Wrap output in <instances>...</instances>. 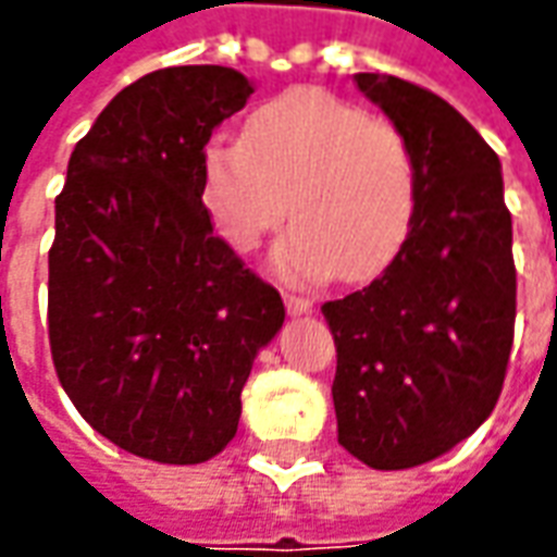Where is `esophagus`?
Instances as JSON below:
<instances>
[{
    "label": "esophagus",
    "mask_w": 557,
    "mask_h": 557,
    "mask_svg": "<svg viewBox=\"0 0 557 557\" xmlns=\"http://www.w3.org/2000/svg\"><path fill=\"white\" fill-rule=\"evenodd\" d=\"M283 301H286V310H289L292 315H301L313 310V301H310V298H301V295H289V292H286Z\"/></svg>",
    "instance_id": "1"
}]
</instances>
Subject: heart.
I'll return each instance as SVG.
<instances>
[{
	"label": "heart",
	"instance_id": "1",
	"mask_svg": "<svg viewBox=\"0 0 557 557\" xmlns=\"http://www.w3.org/2000/svg\"><path fill=\"white\" fill-rule=\"evenodd\" d=\"M414 163L397 127L319 89L262 103L244 143L202 151V206L247 253L289 211L274 265L292 280L367 277L394 256L414 214Z\"/></svg>",
	"mask_w": 557,
	"mask_h": 557
}]
</instances>
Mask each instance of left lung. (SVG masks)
Returning <instances> with one entry per match:
<instances>
[{
	"label": "left lung",
	"mask_w": 557,
	"mask_h": 557,
	"mask_svg": "<svg viewBox=\"0 0 557 557\" xmlns=\"http://www.w3.org/2000/svg\"><path fill=\"white\" fill-rule=\"evenodd\" d=\"M414 163L409 235L375 280L322 304L337 346V438L379 471L430 462L502 397L516 322L513 223L498 154L409 79L358 74Z\"/></svg>",
	"instance_id": "left-lung-1"
}]
</instances>
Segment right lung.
Instances as JSON below:
<instances>
[{"mask_svg":"<svg viewBox=\"0 0 557 557\" xmlns=\"http://www.w3.org/2000/svg\"><path fill=\"white\" fill-rule=\"evenodd\" d=\"M250 95L220 65L139 77L79 139L55 196V375L91 430L166 466L235 438L256 351L286 315L202 206V151Z\"/></svg>","mask_w":557,"mask_h":557,"instance_id":"1","label":"right lung"}]
</instances>
